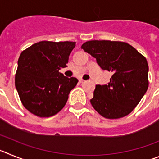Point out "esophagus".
<instances>
[{"mask_svg": "<svg viewBox=\"0 0 159 159\" xmlns=\"http://www.w3.org/2000/svg\"><path fill=\"white\" fill-rule=\"evenodd\" d=\"M79 82L80 83H84V82H85V80H83V79H81H81H79Z\"/></svg>", "mask_w": 159, "mask_h": 159, "instance_id": "1", "label": "esophagus"}]
</instances>
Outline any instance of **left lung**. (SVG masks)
<instances>
[{"instance_id": "left-lung-1", "label": "left lung", "mask_w": 159, "mask_h": 159, "mask_svg": "<svg viewBox=\"0 0 159 159\" xmlns=\"http://www.w3.org/2000/svg\"><path fill=\"white\" fill-rule=\"evenodd\" d=\"M81 49L97 59L101 69L112 72L108 85H97L90 103L107 119L131 113L147 92L148 64L145 57L124 42L91 40Z\"/></svg>"}]
</instances>
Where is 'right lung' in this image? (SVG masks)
<instances>
[{"label": "right lung", "instance_id": "right-lung-1", "mask_svg": "<svg viewBox=\"0 0 159 159\" xmlns=\"http://www.w3.org/2000/svg\"><path fill=\"white\" fill-rule=\"evenodd\" d=\"M75 42L41 41L22 51L15 85L24 108L39 117H50L63 108L76 78L59 72L67 66Z\"/></svg>", "mask_w": 159, "mask_h": 159}]
</instances>
